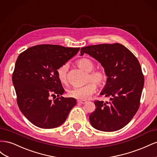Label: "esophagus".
Wrapping results in <instances>:
<instances>
[{
	"instance_id": "34e87169",
	"label": "esophagus",
	"mask_w": 157,
	"mask_h": 157,
	"mask_svg": "<svg viewBox=\"0 0 157 157\" xmlns=\"http://www.w3.org/2000/svg\"><path fill=\"white\" fill-rule=\"evenodd\" d=\"M77 101L78 103H80V104H85L87 102L86 101H84V100H78Z\"/></svg>"
}]
</instances>
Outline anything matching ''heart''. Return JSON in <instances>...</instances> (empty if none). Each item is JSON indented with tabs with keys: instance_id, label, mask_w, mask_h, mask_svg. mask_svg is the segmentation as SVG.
Returning a JSON list of instances; mask_svg holds the SVG:
<instances>
[{
	"instance_id": "heart-1",
	"label": "heart",
	"mask_w": 157,
	"mask_h": 157,
	"mask_svg": "<svg viewBox=\"0 0 157 157\" xmlns=\"http://www.w3.org/2000/svg\"><path fill=\"white\" fill-rule=\"evenodd\" d=\"M78 67L88 73L87 80H92L98 85H101L105 81L107 76L104 71L101 69L93 70L94 63L93 61L87 58L79 59L77 63ZM67 65H61L57 69V75L59 80L63 84L67 82ZM96 85L92 82H90L86 85L80 87H73L69 90V96L79 100L86 99L96 92Z\"/></svg>"
}]
</instances>
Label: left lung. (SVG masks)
Listing matches in <instances>:
<instances>
[{
  "label": "left lung",
  "instance_id": "8db88e82",
  "mask_svg": "<svg viewBox=\"0 0 157 157\" xmlns=\"http://www.w3.org/2000/svg\"><path fill=\"white\" fill-rule=\"evenodd\" d=\"M89 54L101 63L107 77L100 93L109 102L94 101L96 110L89 117L91 125L103 132L121 129L140 107L144 77L136 57L123 45L101 44L83 47L80 56Z\"/></svg>",
  "mask_w": 157,
  "mask_h": 157
}]
</instances>
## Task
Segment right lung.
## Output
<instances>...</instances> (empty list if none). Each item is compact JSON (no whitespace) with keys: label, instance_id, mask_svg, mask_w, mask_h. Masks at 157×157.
<instances>
[{"label":"right lung","instance_id":"obj_1","mask_svg":"<svg viewBox=\"0 0 157 157\" xmlns=\"http://www.w3.org/2000/svg\"><path fill=\"white\" fill-rule=\"evenodd\" d=\"M79 48L41 44L19 55L12 75L17 105L33 124L44 129L61 125L77 104L73 98L60 96L65 90L57 69L78 53ZM51 94L58 98L52 102Z\"/></svg>","mask_w":157,"mask_h":157}]
</instances>
